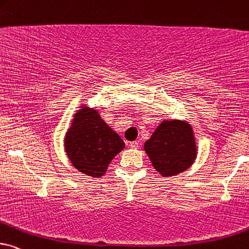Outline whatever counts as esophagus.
Segmentation results:
<instances>
[{"label": "esophagus", "mask_w": 249, "mask_h": 249, "mask_svg": "<svg viewBox=\"0 0 249 249\" xmlns=\"http://www.w3.org/2000/svg\"><path fill=\"white\" fill-rule=\"evenodd\" d=\"M129 146H130L131 148H137L138 146H140V143H138V142H137V141L130 142V143H129Z\"/></svg>", "instance_id": "1"}]
</instances>
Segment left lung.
<instances>
[{
	"label": "left lung",
	"mask_w": 249,
	"mask_h": 249,
	"mask_svg": "<svg viewBox=\"0 0 249 249\" xmlns=\"http://www.w3.org/2000/svg\"><path fill=\"white\" fill-rule=\"evenodd\" d=\"M144 150L161 176H175L189 169L196 158L192 127L186 121L164 120L144 143Z\"/></svg>",
	"instance_id": "1"
}]
</instances>
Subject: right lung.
I'll list each match as a JSON object with an SVG mask.
<instances>
[{
	"label": "right lung",
	"instance_id": "1",
	"mask_svg": "<svg viewBox=\"0 0 249 249\" xmlns=\"http://www.w3.org/2000/svg\"><path fill=\"white\" fill-rule=\"evenodd\" d=\"M64 146L74 168L98 178L124 150V143L96 109L81 105L66 132Z\"/></svg>",
	"mask_w": 249,
	"mask_h": 249
}]
</instances>
